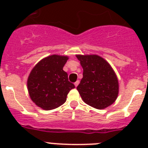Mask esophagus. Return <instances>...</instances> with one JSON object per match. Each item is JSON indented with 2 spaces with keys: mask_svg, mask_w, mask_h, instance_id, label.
I'll list each match as a JSON object with an SVG mask.
<instances>
[{
  "mask_svg": "<svg viewBox=\"0 0 148 148\" xmlns=\"http://www.w3.org/2000/svg\"><path fill=\"white\" fill-rule=\"evenodd\" d=\"M79 83H80V82H79V81H77L76 82L74 83V86H75V87H77V86L79 84Z\"/></svg>",
  "mask_w": 148,
  "mask_h": 148,
  "instance_id": "1",
  "label": "esophagus"
}]
</instances>
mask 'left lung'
<instances>
[{"label":"left lung","instance_id":"8db88e82","mask_svg":"<svg viewBox=\"0 0 148 148\" xmlns=\"http://www.w3.org/2000/svg\"><path fill=\"white\" fill-rule=\"evenodd\" d=\"M83 68V78L77 87L84 103L104 109L115 102L119 93L117 75L109 63L97 54H77Z\"/></svg>","mask_w":148,"mask_h":148}]
</instances>
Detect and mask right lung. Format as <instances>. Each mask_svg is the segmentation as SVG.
<instances>
[{
	"label": "right lung",
	"mask_w": 148,
	"mask_h": 148,
	"mask_svg": "<svg viewBox=\"0 0 148 148\" xmlns=\"http://www.w3.org/2000/svg\"><path fill=\"white\" fill-rule=\"evenodd\" d=\"M67 56H47L40 60L31 70L27 78L29 96L34 103L43 110H53L67 100V94L74 85L68 81L63 67Z\"/></svg>",
	"instance_id": "1"
}]
</instances>
